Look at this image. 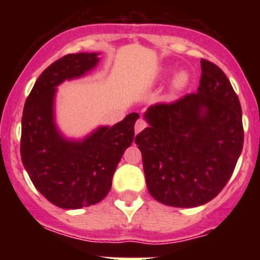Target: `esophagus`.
Listing matches in <instances>:
<instances>
[{
  "mask_svg": "<svg viewBox=\"0 0 260 260\" xmlns=\"http://www.w3.org/2000/svg\"><path fill=\"white\" fill-rule=\"evenodd\" d=\"M146 126H147V122H146V121H144V119H142V118L138 119L137 123H135V126H134L135 134H138V133H141L142 130H143V128L146 127Z\"/></svg>",
  "mask_w": 260,
  "mask_h": 260,
  "instance_id": "obj_1",
  "label": "esophagus"
}]
</instances>
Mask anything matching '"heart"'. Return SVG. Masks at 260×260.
<instances>
[{"label": "heart", "instance_id": "obj_1", "mask_svg": "<svg viewBox=\"0 0 260 260\" xmlns=\"http://www.w3.org/2000/svg\"><path fill=\"white\" fill-rule=\"evenodd\" d=\"M190 83V74L187 71H180V73H177L174 75L173 80H172L171 84V91L173 93H178L181 91L186 88V87L189 86Z\"/></svg>", "mask_w": 260, "mask_h": 260}]
</instances>
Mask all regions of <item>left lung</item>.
Instances as JSON below:
<instances>
[{
	"mask_svg": "<svg viewBox=\"0 0 260 260\" xmlns=\"http://www.w3.org/2000/svg\"><path fill=\"white\" fill-rule=\"evenodd\" d=\"M197 93L151 105L135 138L147 189L171 207L212 201L233 174L243 147L242 109L224 71L202 59Z\"/></svg>",
	"mask_w": 260,
	"mask_h": 260,
	"instance_id": "8db88e82",
	"label": "left lung"
}]
</instances>
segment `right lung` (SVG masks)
I'll return each mask as SVG.
<instances>
[{
  "label": "right lung",
  "mask_w": 260,
  "mask_h": 260,
  "mask_svg": "<svg viewBox=\"0 0 260 260\" xmlns=\"http://www.w3.org/2000/svg\"><path fill=\"white\" fill-rule=\"evenodd\" d=\"M99 62L98 53L66 54L36 80L23 109L20 156L32 183L59 208L78 210L102 202L123 152L134 141L138 113L112 127L100 126L82 141L66 139L54 122L57 86L83 77Z\"/></svg>",
  "instance_id": "right-lung-1"
}]
</instances>
